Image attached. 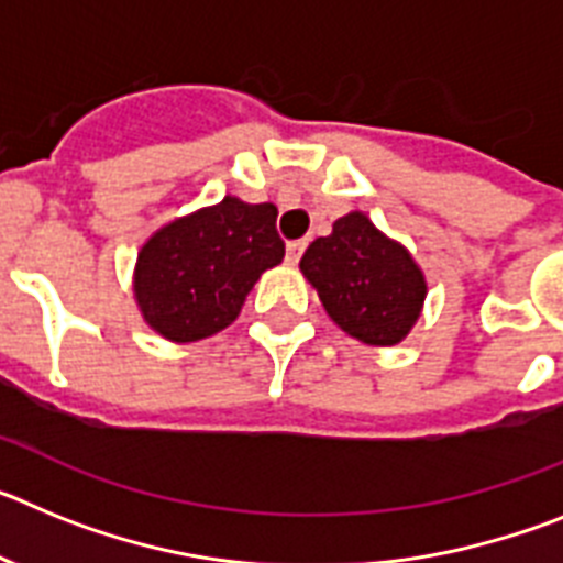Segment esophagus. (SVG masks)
Returning a JSON list of instances; mask_svg holds the SVG:
<instances>
[{"instance_id":"1","label":"esophagus","mask_w":563,"mask_h":563,"mask_svg":"<svg viewBox=\"0 0 563 563\" xmlns=\"http://www.w3.org/2000/svg\"><path fill=\"white\" fill-rule=\"evenodd\" d=\"M305 247H307L305 239H296V242H290V245H287V262H290V265H298V258H301Z\"/></svg>"}]
</instances>
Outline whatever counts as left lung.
<instances>
[{"label":"left lung","instance_id":"1","mask_svg":"<svg viewBox=\"0 0 563 563\" xmlns=\"http://www.w3.org/2000/svg\"><path fill=\"white\" fill-rule=\"evenodd\" d=\"M298 267L327 316L369 346H395L409 335L429 292L415 256L363 211L335 220L330 236H318Z\"/></svg>","mask_w":563,"mask_h":563}]
</instances>
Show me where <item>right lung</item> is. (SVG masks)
<instances>
[{
  "instance_id": "obj_1",
  "label": "right lung",
  "mask_w": 563,
  "mask_h": 563,
  "mask_svg": "<svg viewBox=\"0 0 563 563\" xmlns=\"http://www.w3.org/2000/svg\"><path fill=\"white\" fill-rule=\"evenodd\" d=\"M273 202L217 206L177 217L143 242L132 292L143 321L174 343L211 338L236 321L258 276L285 258Z\"/></svg>"
}]
</instances>
